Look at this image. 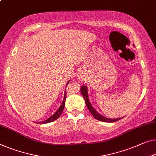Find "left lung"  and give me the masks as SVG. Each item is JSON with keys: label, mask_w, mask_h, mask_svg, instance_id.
I'll use <instances>...</instances> for the list:
<instances>
[{"label": "left lung", "mask_w": 156, "mask_h": 156, "mask_svg": "<svg viewBox=\"0 0 156 156\" xmlns=\"http://www.w3.org/2000/svg\"><path fill=\"white\" fill-rule=\"evenodd\" d=\"M80 91H81V93H82L83 98H84V99H85L86 106H87V107L88 108V109H89V111H90V113H92V115L94 116V118H96V119L100 120V121L108 122H113L118 121V120L122 119V118H115V119H110V118H107L104 117V116H103V115H101V114H99V113H98L96 111H95V109L92 107L91 104H90V102L89 101V99H88L87 87H85V85H83L82 87H80Z\"/></svg>", "instance_id": "obj_1"}]
</instances>
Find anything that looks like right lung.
<instances>
[{"label":"right lung","mask_w":156,"mask_h":156,"mask_svg":"<svg viewBox=\"0 0 156 156\" xmlns=\"http://www.w3.org/2000/svg\"><path fill=\"white\" fill-rule=\"evenodd\" d=\"M69 83V81L68 82V83ZM67 83V84H68ZM66 93L65 92V94H64V100H63V102H62V105L60 106V107L59 108V109L57 111V112H56L54 115L51 116V117H50L48 118V119H47L46 120H45V121H43V122H38L39 123V124H44V123H48V122H52L54 121V120H57L58 118L59 117L60 115H61L62 111H63L64 108V105H65V101H66Z\"/></svg>","instance_id":"obj_1"}]
</instances>
